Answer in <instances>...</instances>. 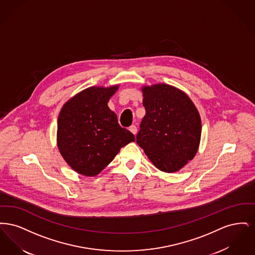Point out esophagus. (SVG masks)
<instances>
[{
	"instance_id": "obj_1",
	"label": "esophagus",
	"mask_w": 255,
	"mask_h": 255,
	"mask_svg": "<svg viewBox=\"0 0 255 255\" xmlns=\"http://www.w3.org/2000/svg\"><path fill=\"white\" fill-rule=\"evenodd\" d=\"M129 130H130V132H131V133H133V134H136V133H137V128H136V126H135V125H132V126H130Z\"/></svg>"
}]
</instances>
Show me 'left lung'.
I'll return each mask as SVG.
<instances>
[{
    "instance_id": "1",
    "label": "left lung",
    "mask_w": 255,
    "mask_h": 255,
    "mask_svg": "<svg viewBox=\"0 0 255 255\" xmlns=\"http://www.w3.org/2000/svg\"><path fill=\"white\" fill-rule=\"evenodd\" d=\"M141 91L146 113L136 143L158 169L177 172L198 151L202 133L200 114L188 96L173 86H144Z\"/></svg>"
}]
</instances>
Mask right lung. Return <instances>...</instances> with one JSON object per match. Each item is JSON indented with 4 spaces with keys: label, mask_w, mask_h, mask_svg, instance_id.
<instances>
[{
    "label": "right lung",
    "mask_w": 255,
    "mask_h": 255,
    "mask_svg": "<svg viewBox=\"0 0 255 255\" xmlns=\"http://www.w3.org/2000/svg\"><path fill=\"white\" fill-rule=\"evenodd\" d=\"M119 85L90 87L69 99L57 122V146L75 172L95 177L134 135L121 127L108 101Z\"/></svg>",
    "instance_id": "obj_1"
}]
</instances>
